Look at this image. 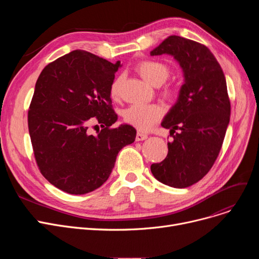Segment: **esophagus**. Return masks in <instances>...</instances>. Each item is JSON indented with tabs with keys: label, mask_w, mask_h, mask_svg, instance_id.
<instances>
[{
	"label": "esophagus",
	"mask_w": 259,
	"mask_h": 259,
	"mask_svg": "<svg viewBox=\"0 0 259 259\" xmlns=\"http://www.w3.org/2000/svg\"><path fill=\"white\" fill-rule=\"evenodd\" d=\"M137 141L138 142H140V141H145V140H147L148 139V135L147 134H144V133H142V132H138L137 133Z\"/></svg>",
	"instance_id": "34e87169"
}]
</instances>
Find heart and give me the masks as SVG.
<instances>
[{
  "label": "heart",
  "instance_id": "heart-1",
  "mask_svg": "<svg viewBox=\"0 0 259 259\" xmlns=\"http://www.w3.org/2000/svg\"><path fill=\"white\" fill-rule=\"evenodd\" d=\"M137 71L146 81L152 86L162 85L171 75V69L168 65L154 60L142 61L135 66ZM121 78H115L110 86V97L113 100L120 98ZM162 95L167 100H176L180 95L178 88L170 87L162 91ZM124 120L141 131L150 130L154 124L161 118L162 111L157 105H132L124 111Z\"/></svg>",
  "mask_w": 259,
  "mask_h": 259
}]
</instances>
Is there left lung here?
<instances>
[{
	"label": "left lung",
	"mask_w": 259,
	"mask_h": 259,
	"mask_svg": "<svg viewBox=\"0 0 259 259\" xmlns=\"http://www.w3.org/2000/svg\"><path fill=\"white\" fill-rule=\"evenodd\" d=\"M171 54L183 68L185 84L178 103L161 122L170 129L166 158L151 165L154 178L173 188L199 182L219 156L230 121L231 104L221 65L208 47L170 35L151 56ZM180 130V133H176Z\"/></svg>",
	"instance_id": "8db88e82"
}]
</instances>
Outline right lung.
Returning a JSON list of instances; mask_svg holds the SVG:
<instances>
[{
  "instance_id": "1",
  "label": "right lung",
  "mask_w": 259,
  "mask_h": 259,
  "mask_svg": "<svg viewBox=\"0 0 259 259\" xmlns=\"http://www.w3.org/2000/svg\"><path fill=\"white\" fill-rule=\"evenodd\" d=\"M119 67L120 62L73 50L49 63L36 80L28 110L34 158L44 178L66 193L100 188L118 151L135 140L132 126L112 127L117 114L110 86ZM91 124L102 127L98 136L90 134Z\"/></svg>"
}]
</instances>
